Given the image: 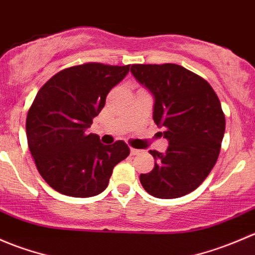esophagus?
<instances>
[{
    "label": "esophagus",
    "mask_w": 255,
    "mask_h": 255,
    "mask_svg": "<svg viewBox=\"0 0 255 255\" xmlns=\"http://www.w3.org/2000/svg\"><path fill=\"white\" fill-rule=\"evenodd\" d=\"M140 153V149H136V148H131L130 149V154L131 156H135V154Z\"/></svg>",
    "instance_id": "34e87169"
}]
</instances>
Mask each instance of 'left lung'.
<instances>
[{
  "instance_id": "obj_1",
  "label": "left lung",
  "mask_w": 255,
  "mask_h": 255,
  "mask_svg": "<svg viewBox=\"0 0 255 255\" xmlns=\"http://www.w3.org/2000/svg\"><path fill=\"white\" fill-rule=\"evenodd\" d=\"M131 73L154 98L153 120L169 146L149 151L154 167L140 175L154 198L175 199L195 190L214 168L221 149L226 120L211 86L175 64L131 66Z\"/></svg>"
}]
</instances>
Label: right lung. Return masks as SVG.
<instances>
[{
  "label": "right lung",
  "instance_id": "add662e5",
  "mask_svg": "<svg viewBox=\"0 0 255 255\" xmlns=\"http://www.w3.org/2000/svg\"><path fill=\"white\" fill-rule=\"evenodd\" d=\"M130 70L89 62L65 69L43 86L28 110L25 130L38 172L59 193L89 198L108 186L113 168L130 148L124 141L104 145L88 133L106 98Z\"/></svg>",
  "mask_w": 255,
  "mask_h": 255
}]
</instances>
